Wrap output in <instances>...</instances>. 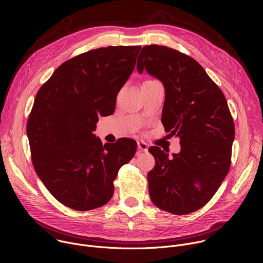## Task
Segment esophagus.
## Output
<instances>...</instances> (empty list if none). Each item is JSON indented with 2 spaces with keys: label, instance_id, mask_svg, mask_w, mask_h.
Returning <instances> with one entry per match:
<instances>
[{
  "label": "esophagus",
  "instance_id": "1",
  "mask_svg": "<svg viewBox=\"0 0 263 263\" xmlns=\"http://www.w3.org/2000/svg\"><path fill=\"white\" fill-rule=\"evenodd\" d=\"M137 146H138L140 152H147L148 145H147V143H145L143 140H138V141H137Z\"/></svg>",
  "mask_w": 263,
  "mask_h": 263
}]
</instances>
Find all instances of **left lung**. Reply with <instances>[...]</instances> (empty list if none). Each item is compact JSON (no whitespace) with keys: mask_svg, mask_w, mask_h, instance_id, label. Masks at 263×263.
Returning <instances> with one entry per match:
<instances>
[{"mask_svg":"<svg viewBox=\"0 0 263 263\" xmlns=\"http://www.w3.org/2000/svg\"><path fill=\"white\" fill-rule=\"evenodd\" d=\"M136 66L163 84L161 122L181 144L173 157L148 148L156 162L147 174L149 198L164 211L192 213L210 201L230 168L235 130L226 98L195 59L174 49L145 46Z\"/></svg>","mask_w":263,"mask_h":263,"instance_id":"8db88e82","label":"left lung"}]
</instances>
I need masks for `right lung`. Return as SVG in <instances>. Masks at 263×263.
<instances>
[{
	"instance_id": "add662e5",
	"label": "right lung",
	"mask_w": 263,
	"mask_h": 263,
	"mask_svg": "<svg viewBox=\"0 0 263 263\" xmlns=\"http://www.w3.org/2000/svg\"><path fill=\"white\" fill-rule=\"evenodd\" d=\"M140 47H107L62 63L37 92L27 124L35 172L60 203L78 211L105 205L114 181L136 152V141L105 143L92 132L115 112L117 96Z\"/></svg>"
}]
</instances>
